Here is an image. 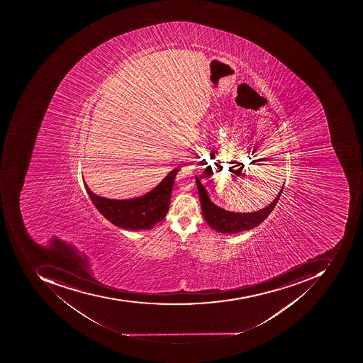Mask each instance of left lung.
Here are the masks:
<instances>
[{"label":"left lung","instance_id":"left-lung-1","mask_svg":"<svg viewBox=\"0 0 363 363\" xmlns=\"http://www.w3.org/2000/svg\"><path fill=\"white\" fill-rule=\"evenodd\" d=\"M196 184L199 199H201V211L205 220L213 230L221 233H238L257 227L274 211L284 191V185H282L277 197L265 208L253 211V213H235V211H225L213 204L197 177Z\"/></svg>","mask_w":363,"mask_h":363}]
</instances>
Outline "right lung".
<instances>
[{"label":"right lung","instance_id":"obj_1","mask_svg":"<svg viewBox=\"0 0 363 363\" xmlns=\"http://www.w3.org/2000/svg\"><path fill=\"white\" fill-rule=\"evenodd\" d=\"M179 171L180 168L173 169L154 190L136 199H106L91 192L85 182L84 185L96 208L110 223L133 231L150 230L168 213L173 183Z\"/></svg>","mask_w":363,"mask_h":363}]
</instances>
